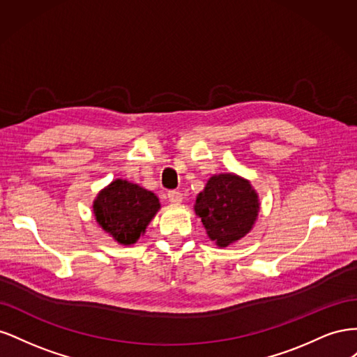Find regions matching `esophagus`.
<instances>
[{
    "mask_svg": "<svg viewBox=\"0 0 357 357\" xmlns=\"http://www.w3.org/2000/svg\"><path fill=\"white\" fill-rule=\"evenodd\" d=\"M168 201H169L171 204H180V202L183 201V193L176 192V190L168 192Z\"/></svg>",
    "mask_w": 357,
    "mask_h": 357,
    "instance_id": "1",
    "label": "esophagus"
}]
</instances>
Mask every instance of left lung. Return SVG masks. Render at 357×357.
Instances as JSON below:
<instances>
[{"instance_id":"obj_1","label":"left lung","mask_w":357,"mask_h":357,"mask_svg":"<svg viewBox=\"0 0 357 357\" xmlns=\"http://www.w3.org/2000/svg\"><path fill=\"white\" fill-rule=\"evenodd\" d=\"M193 210L208 238L223 248L240 241L253 229L261 201L250 180L234 172H222L208 178L198 193Z\"/></svg>"}]
</instances>
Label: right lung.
Listing matches in <instances>:
<instances>
[{"instance_id":"add662e5","label":"right lung","mask_w":357,"mask_h":357,"mask_svg":"<svg viewBox=\"0 0 357 357\" xmlns=\"http://www.w3.org/2000/svg\"><path fill=\"white\" fill-rule=\"evenodd\" d=\"M159 210L153 192L123 178L101 189L92 204L96 223L121 245L135 244Z\"/></svg>"}]
</instances>
